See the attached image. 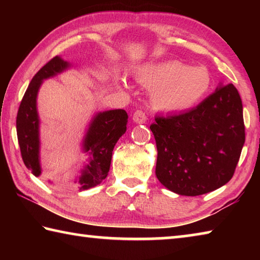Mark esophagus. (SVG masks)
<instances>
[{"label": "esophagus", "instance_id": "34e87169", "mask_svg": "<svg viewBox=\"0 0 260 260\" xmlns=\"http://www.w3.org/2000/svg\"><path fill=\"white\" fill-rule=\"evenodd\" d=\"M147 119V113L143 110H136L133 113V121L136 122V124H144Z\"/></svg>", "mask_w": 260, "mask_h": 260}]
</instances>
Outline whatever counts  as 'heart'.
Returning <instances> with one entry per match:
<instances>
[{
    "label": "heart",
    "instance_id": "heart-1",
    "mask_svg": "<svg viewBox=\"0 0 260 260\" xmlns=\"http://www.w3.org/2000/svg\"><path fill=\"white\" fill-rule=\"evenodd\" d=\"M138 78L144 86L153 88V105L169 112H182L195 107L209 93L212 82L205 68H190L178 60L148 65Z\"/></svg>",
    "mask_w": 260,
    "mask_h": 260
}]
</instances>
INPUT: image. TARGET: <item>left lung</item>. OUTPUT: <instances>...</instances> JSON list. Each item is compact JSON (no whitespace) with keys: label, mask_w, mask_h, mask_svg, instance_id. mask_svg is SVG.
Listing matches in <instances>:
<instances>
[{"label":"left lung","mask_w":260,"mask_h":260,"mask_svg":"<svg viewBox=\"0 0 260 260\" xmlns=\"http://www.w3.org/2000/svg\"><path fill=\"white\" fill-rule=\"evenodd\" d=\"M156 175L179 195L199 196L234 175L245 141L243 107L233 83L218 88L195 109L156 116Z\"/></svg>","instance_id":"obj_1"}]
</instances>
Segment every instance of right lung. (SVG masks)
<instances>
[{
  "mask_svg": "<svg viewBox=\"0 0 260 260\" xmlns=\"http://www.w3.org/2000/svg\"><path fill=\"white\" fill-rule=\"evenodd\" d=\"M69 68V63L56 56L39 70L33 77L21 100L17 113V136L21 158L35 177L41 174L39 160V117L37 111V95L43 79L56 76ZM128 116L122 109L110 110L96 114L83 141V149L90 153V160L82 171L79 182L81 189L100 184L108 177L112 151L117 141L126 132Z\"/></svg>",
  "mask_w": 260,
  "mask_h": 260,
  "instance_id": "right-lung-1",
  "label": "right lung"
}]
</instances>
